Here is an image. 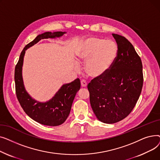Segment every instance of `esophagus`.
I'll return each instance as SVG.
<instances>
[{"label":"esophagus","instance_id":"34e87169","mask_svg":"<svg viewBox=\"0 0 160 160\" xmlns=\"http://www.w3.org/2000/svg\"><path fill=\"white\" fill-rule=\"evenodd\" d=\"M81 86H82V88H86V87H87L88 84H87L86 82L84 80H82L81 81Z\"/></svg>","mask_w":160,"mask_h":160}]
</instances>
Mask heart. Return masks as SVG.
Returning a JSON list of instances; mask_svg holds the SVG:
<instances>
[{
	"label": "heart",
	"mask_w": 160,
	"mask_h": 160,
	"mask_svg": "<svg viewBox=\"0 0 160 160\" xmlns=\"http://www.w3.org/2000/svg\"><path fill=\"white\" fill-rule=\"evenodd\" d=\"M118 47L113 41L98 37L83 39L76 50L77 60L86 62L84 71L91 78H98L106 74L115 63Z\"/></svg>",
	"instance_id": "1"
}]
</instances>
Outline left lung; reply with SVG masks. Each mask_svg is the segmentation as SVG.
<instances>
[{"label": "left lung", "instance_id": "left-lung-1", "mask_svg": "<svg viewBox=\"0 0 160 160\" xmlns=\"http://www.w3.org/2000/svg\"><path fill=\"white\" fill-rule=\"evenodd\" d=\"M112 36L118 47L117 60L106 74L88 85L92 110L106 124L119 122L131 113L143 83L142 62L135 48L124 37Z\"/></svg>", "mask_w": 160, "mask_h": 160}]
</instances>
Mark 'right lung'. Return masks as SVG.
<instances>
[{
	"label": "right lung",
	"mask_w": 160,
	"mask_h": 160,
	"mask_svg": "<svg viewBox=\"0 0 160 160\" xmlns=\"http://www.w3.org/2000/svg\"><path fill=\"white\" fill-rule=\"evenodd\" d=\"M65 33V32L53 33L47 32L38 35L23 48L15 68L16 95L23 110L33 120L50 127L60 125L67 119L76 94L80 89V80L77 78L71 83L63 84L48 101L45 102L37 101L27 93L24 86L22 76L23 60L27 48L37 43L41 39L60 38Z\"/></svg>",
	"instance_id": "obj_1"
}]
</instances>
